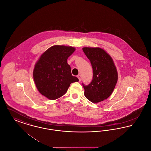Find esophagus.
I'll list each match as a JSON object with an SVG mask.
<instances>
[{
    "label": "esophagus",
    "mask_w": 151,
    "mask_h": 151,
    "mask_svg": "<svg viewBox=\"0 0 151 151\" xmlns=\"http://www.w3.org/2000/svg\"><path fill=\"white\" fill-rule=\"evenodd\" d=\"M78 78L79 79V81H80L81 80V75H78Z\"/></svg>",
    "instance_id": "34e87169"
}]
</instances>
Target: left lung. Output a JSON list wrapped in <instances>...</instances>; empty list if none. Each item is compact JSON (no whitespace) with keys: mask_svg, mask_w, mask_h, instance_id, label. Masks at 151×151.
<instances>
[{"mask_svg":"<svg viewBox=\"0 0 151 151\" xmlns=\"http://www.w3.org/2000/svg\"><path fill=\"white\" fill-rule=\"evenodd\" d=\"M83 50L89 59L93 68V79L86 86L84 95L88 100L98 103L113 93L118 80V73L111 57L99 47H84Z\"/></svg>","mask_w":151,"mask_h":151,"instance_id":"1","label":"left lung"}]
</instances>
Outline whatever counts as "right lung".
<instances>
[{
    "mask_svg": "<svg viewBox=\"0 0 151 151\" xmlns=\"http://www.w3.org/2000/svg\"><path fill=\"white\" fill-rule=\"evenodd\" d=\"M71 46L55 45L41 55L36 63L33 78L40 93L50 100L63 96L70 84L79 79L72 76L67 59L75 51Z\"/></svg>",
    "mask_w": 151,
    "mask_h": 151,
    "instance_id": "right-lung-1",
    "label": "right lung"
}]
</instances>
